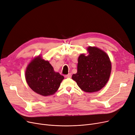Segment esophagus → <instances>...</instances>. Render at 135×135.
<instances>
[{
	"label": "esophagus",
	"mask_w": 135,
	"mask_h": 135,
	"mask_svg": "<svg viewBox=\"0 0 135 135\" xmlns=\"http://www.w3.org/2000/svg\"><path fill=\"white\" fill-rule=\"evenodd\" d=\"M65 77L67 78H71L72 77V74L71 73H69L67 75H65Z\"/></svg>",
	"instance_id": "1"
}]
</instances>
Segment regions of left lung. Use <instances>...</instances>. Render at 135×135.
Returning a JSON list of instances; mask_svg holds the SVG:
<instances>
[{
    "mask_svg": "<svg viewBox=\"0 0 135 135\" xmlns=\"http://www.w3.org/2000/svg\"><path fill=\"white\" fill-rule=\"evenodd\" d=\"M89 55L78 58L77 73L72 75L80 88L85 92L99 91L108 82L111 71L109 56L97 47H89Z\"/></svg>",
    "mask_w": 135,
    "mask_h": 135,
    "instance_id": "left-lung-1",
    "label": "left lung"
}]
</instances>
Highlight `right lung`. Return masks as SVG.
<instances>
[{
	"mask_svg": "<svg viewBox=\"0 0 135 135\" xmlns=\"http://www.w3.org/2000/svg\"><path fill=\"white\" fill-rule=\"evenodd\" d=\"M25 78L32 90L41 95L48 96L57 91L64 77L55 72L48 61L38 56L28 65Z\"/></svg>",
	"mask_w": 135,
	"mask_h": 135,
	"instance_id": "1",
	"label": "right lung"
}]
</instances>
